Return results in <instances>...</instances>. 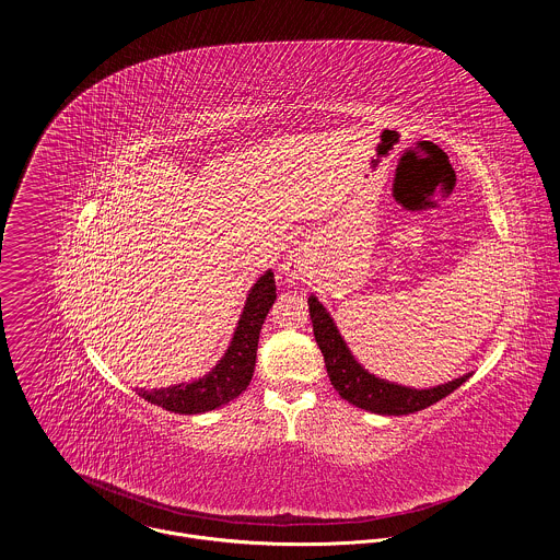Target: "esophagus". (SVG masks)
Listing matches in <instances>:
<instances>
[{"label": "esophagus", "mask_w": 560, "mask_h": 560, "mask_svg": "<svg viewBox=\"0 0 560 560\" xmlns=\"http://www.w3.org/2000/svg\"><path fill=\"white\" fill-rule=\"evenodd\" d=\"M283 275L290 283H296L305 275V261L299 255H290L283 264Z\"/></svg>", "instance_id": "1"}]
</instances>
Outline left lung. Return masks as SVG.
<instances>
[{
  "instance_id": "left-lung-1",
  "label": "left lung",
  "mask_w": 560,
  "mask_h": 560,
  "mask_svg": "<svg viewBox=\"0 0 560 560\" xmlns=\"http://www.w3.org/2000/svg\"><path fill=\"white\" fill-rule=\"evenodd\" d=\"M307 307H310L314 339L326 359V370L335 389L339 392L341 398H346L348 404L361 410H368L374 415H387V417L412 415L434 406L436 401L452 394L471 376V372H467L454 381H447L434 387H410V385L381 378L368 372L354 359L352 350L348 348L346 339L341 337L335 324V318L314 294H310Z\"/></svg>"
}]
</instances>
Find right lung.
Instances as JSON below:
<instances>
[{"instance_id":"right-lung-1","label":"right lung","mask_w":560,"mask_h":560,"mask_svg":"<svg viewBox=\"0 0 560 560\" xmlns=\"http://www.w3.org/2000/svg\"><path fill=\"white\" fill-rule=\"evenodd\" d=\"M275 299V275L272 270H266L246 296L244 312L238 316L228 350L208 374L190 383H177L168 387H139L137 394L143 396L148 404L175 415H203L230 404L253 381L259 332Z\"/></svg>"}]
</instances>
